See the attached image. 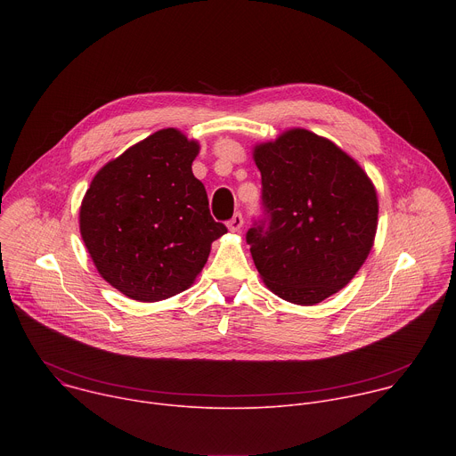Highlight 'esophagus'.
Wrapping results in <instances>:
<instances>
[{"label": "esophagus", "mask_w": 456, "mask_h": 456, "mask_svg": "<svg viewBox=\"0 0 456 456\" xmlns=\"http://www.w3.org/2000/svg\"><path fill=\"white\" fill-rule=\"evenodd\" d=\"M227 227L231 232H238L241 227H243V216L241 213H236L229 222H227Z\"/></svg>", "instance_id": "34e87169"}]
</instances>
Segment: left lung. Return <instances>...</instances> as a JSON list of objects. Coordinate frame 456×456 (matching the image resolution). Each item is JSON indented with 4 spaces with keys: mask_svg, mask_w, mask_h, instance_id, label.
Listing matches in <instances>:
<instances>
[{
    "mask_svg": "<svg viewBox=\"0 0 456 456\" xmlns=\"http://www.w3.org/2000/svg\"><path fill=\"white\" fill-rule=\"evenodd\" d=\"M269 224L247 232L254 265L271 292L315 305L345 289L366 262L379 218L366 171L332 141L290 127L256 144Z\"/></svg>",
    "mask_w": 456,
    "mask_h": 456,
    "instance_id": "8db88e82",
    "label": "left lung"
}]
</instances>
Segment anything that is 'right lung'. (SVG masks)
<instances>
[{"label":"right lung","mask_w":456,"mask_h":456,"mask_svg":"<svg viewBox=\"0 0 456 456\" xmlns=\"http://www.w3.org/2000/svg\"><path fill=\"white\" fill-rule=\"evenodd\" d=\"M199 151V141L166 127L92 178L79 209L81 238L101 278L129 299L155 303L187 290L227 232L192 175Z\"/></svg>","instance_id":"obj_1"}]
</instances>
